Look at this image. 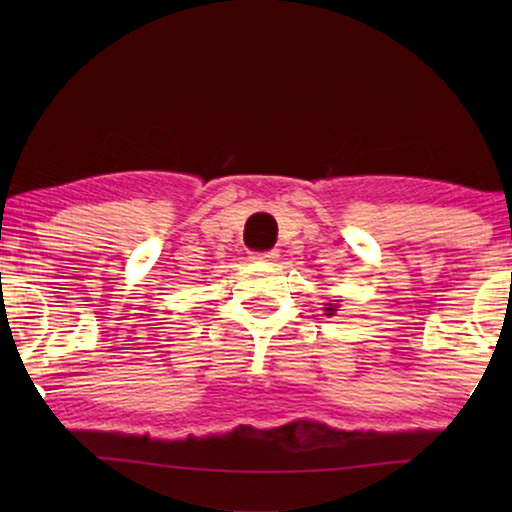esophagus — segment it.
Returning a JSON list of instances; mask_svg holds the SVG:
<instances>
[{
	"label": "esophagus",
	"instance_id": "1",
	"mask_svg": "<svg viewBox=\"0 0 512 512\" xmlns=\"http://www.w3.org/2000/svg\"><path fill=\"white\" fill-rule=\"evenodd\" d=\"M277 257H280V255H277V250H264V253H255L253 255V259H257V262H266V264L275 262Z\"/></svg>",
	"mask_w": 512,
	"mask_h": 512
}]
</instances>
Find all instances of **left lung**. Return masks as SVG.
<instances>
[{"label":"left lung","mask_w":512,"mask_h":512,"mask_svg":"<svg viewBox=\"0 0 512 512\" xmlns=\"http://www.w3.org/2000/svg\"><path fill=\"white\" fill-rule=\"evenodd\" d=\"M327 311H329V314H327V316H332V314H334V311H336V309H334V307H327Z\"/></svg>","instance_id":"1"}]
</instances>
